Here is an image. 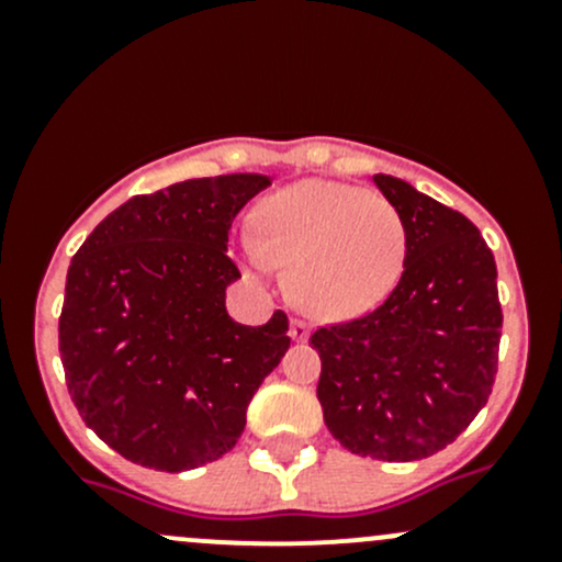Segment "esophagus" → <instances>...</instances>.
<instances>
[{
  "label": "esophagus",
  "mask_w": 562,
  "mask_h": 562,
  "mask_svg": "<svg viewBox=\"0 0 562 562\" xmlns=\"http://www.w3.org/2000/svg\"><path fill=\"white\" fill-rule=\"evenodd\" d=\"M291 337L296 339V342H304V339L310 337V323L302 321V317H293V321H291Z\"/></svg>",
  "instance_id": "obj_1"
}]
</instances>
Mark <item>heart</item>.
Listing matches in <instances>:
<instances>
[{"label": "heart", "mask_w": 562, "mask_h": 562, "mask_svg": "<svg viewBox=\"0 0 562 562\" xmlns=\"http://www.w3.org/2000/svg\"><path fill=\"white\" fill-rule=\"evenodd\" d=\"M241 255L258 274L285 266L304 313L348 321L370 313L400 282L407 225L389 198L342 181L307 179L271 192L255 209Z\"/></svg>", "instance_id": "heart-1"}]
</instances>
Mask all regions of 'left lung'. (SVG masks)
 <instances>
[{
    "mask_svg": "<svg viewBox=\"0 0 562 562\" xmlns=\"http://www.w3.org/2000/svg\"><path fill=\"white\" fill-rule=\"evenodd\" d=\"M372 179L407 225L405 271L381 307L313 331L317 400L350 454L413 462L454 443L490 400L497 266L464 214L394 176Z\"/></svg>",
    "mask_w": 562,
    "mask_h": 562,
    "instance_id": "left-lung-1",
    "label": "left lung"
}]
</instances>
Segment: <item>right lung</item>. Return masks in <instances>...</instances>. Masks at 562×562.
Masks as SVG:
<instances>
[{
	"mask_svg": "<svg viewBox=\"0 0 562 562\" xmlns=\"http://www.w3.org/2000/svg\"><path fill=\"white\" fill-rule=\"evenodd\" d=\"M269 176L187 179L135 195L72 255L59 315L67 391L89 429L140 468L181 473L228 454L247 405L291 348L288 315L241 326L228 231Z\"/></svg>",
	"mask_w": 562,
	"mask_h": 562,
	"instance_id": "obj_1",
	"label": "right lung"
}]
</instances>
